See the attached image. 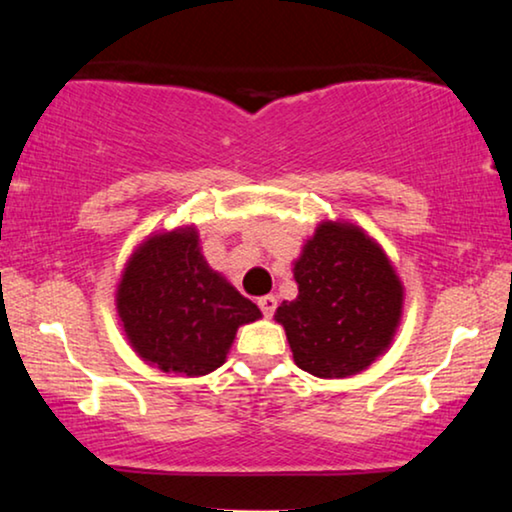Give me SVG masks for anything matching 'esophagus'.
Segmentation results:
<instances>
[{
    "label": "esophagus",
    "instance_id": "esophagus-1",
    "mask_svg": "<svg viewBox=\"0 0 512 512\" xmlns=\"http://www.w3.org/2000/svg\"><path fill=\"white\" fill-rule=\"evenodd\" d=\"M257 304H260L264 316L271 318V316H274L276 306H278V299L274 295H264V297H260V302H257Z\"/></svg>",
    "mask_w": 512,
    "mask_h": 512
}]
</instances>
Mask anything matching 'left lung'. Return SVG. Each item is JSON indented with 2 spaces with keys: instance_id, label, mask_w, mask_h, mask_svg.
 Returning <instances> with one entry per match:
<instances>
[{
  "instance_id": "obj_1",
  "label": "left lung",
  "mask_w": 512,
  "mask_h": 512,
  "mask_svg": "<svg viewBox=\"0 0 512 512\" xmlns=\"http://www.w3.org/2000/svg\"><path fill=\"white\" fill-rule=\"evenodd\" d=\"M299 295L276 309L297 367L320 379L363 372L391 349L405 288L363 227L323 220L292 267Z\"/></svg>"
}]
</instances>
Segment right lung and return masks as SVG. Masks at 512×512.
I'll use <instances>...</instances> for the list:
<instances>
[{"label": "right lung", "instance_id": "1", "mask_svg": "<svg viewBox=\"0 0 512 512\" xmlns=\"http://www.w3.org/2000/svg\"><path fill=\"white\" fill-rule=\"evenodd\" d=\"M117 313L147 365L185 377L224 365L238 327L262 318L257 304L210 269L194 224L138 243L121 271Z\"/></svg>", "mask_w": 512, "mask_h": 512}]
</instances>
